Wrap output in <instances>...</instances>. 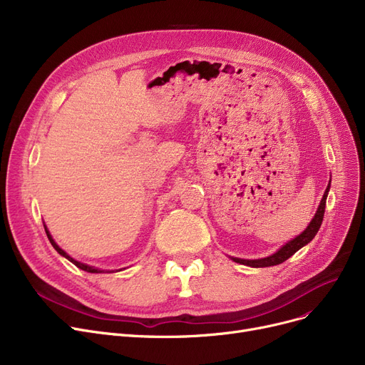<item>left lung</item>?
I'll list each match as a JSON object with an SVG mask.
<instances>
[{
    "instance_id": "left-lung-1",
    "label": "left lung",
    "mask_w": 365,
    "mask_h": 365,
    "mask_svg": "<svg viewBox=\"0 0 365 365\" xmlns=\"http://www.w3.org/2000/svg\"><path fill=\"white\" fill-rule=\"evenodd\" d=\"M329 189H330V185L327 186V189H325V192L322 195V200L319 202V207L317 210V213L314 216V219L311 220V223L308 225V227L304 229V231L297 235L294 240L289 241L285 245H282L279 250L277 253H274L272 256L269 257H263V259H255V260H247V259H238V257H232L234 262L237 263H241V264H245V266H252V267H267V266H275V264H279L282 262H285L289 257H292L297 250H300V248L306 244H309L317 232L319 231L321 227V223H322V219H324V212H325V201H327V195H329Z\"/></svg>"
}]
</instances>
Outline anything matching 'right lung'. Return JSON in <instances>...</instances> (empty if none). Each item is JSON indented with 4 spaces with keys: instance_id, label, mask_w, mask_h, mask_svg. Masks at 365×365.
Here are the masks:
<instances>
[{
    "instance_id": "add662e5",
    "label": "right lung",
    "mask_w": 365,
    "mask_h": 365,
    "mask_svg": "<svg viewBox=\"0 0 365 365\" xmlns=\"http://www.w3.org/2000/svg\"><path fill=\"white\" fill-rule=\"evenodd\" d=\"M44 229H46V234H47V237H48V240H50V242H51V245L54 247V250L59 253L61 256H63V257H66L69 262H72L76 267H80V269H83V271H86V272H90V274H101V272H103V271H101V269H98V267H93V266H88V264H86V263H81V262H78V260H75V259H72L69 255H66L62 248L57 245L56 242H54V240L51 238V235H50V232H48V229H47V226L44 225Z\"/></svg>"
}]
</instances>
